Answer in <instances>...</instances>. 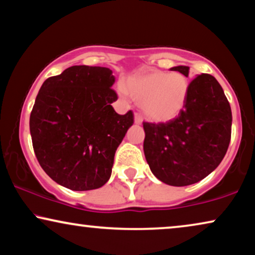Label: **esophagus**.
Wrapping results in <instances>:
<instances>
[{
	"instance_id": "1",
	"label": "esophagus",
	"mask_w": 255,
	"mask_h": 255,
	"mask_svg": "<svg viewBox=\"0 0 255 255\" xmlns=\"http://www.w3.org/2000/svg\"><path fill=\"white\" fill-rule=\"evenodd\" d=\"M134 122H135V125H141L142 124V119L140 118V115H138V114L134 115Z\"/></svg>"
}]
</instances>
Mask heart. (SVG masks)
<instances>
[{"label":"heart","instance_id":"obj_1","mask_svg":"<svg viewBox=\"0 0 255 255\" xmlns=\"http://www.w3.org/2000/svg\"><path fill=\"white\" fill-rule=\"evenodd\" d=\"M125 92L140 103L142 115L155 124L175 120L184 111L189 80L179 72L154 70L131 76L125 81Z\"/></svg>","mask_w":255,"mask_h":255}]
</instances>
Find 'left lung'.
I'll return each instance as SVG.
<instances>
[{
  "instance_id": "obj_1",
  "label": "left lung",
  "mask_w": 255,
  "mask_h": 255,
  "mask_svg": "<svg viewBox=\"0 0 255 255\" xmlns=\"http://www.w3.org/2000/svg\"><path fill=\"white\" fill-rule=\"evenodd\" d=\"M171 71L189 76V66ZM232 112L215 77L198 74L189 85L184 111L165 124L144 122L143 151L159 181L186 186L202 181L220 164L229 148Z\"/></svg>"
}]
</instances>
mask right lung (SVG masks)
Here are the masks:
<instances>
[{
    "label": "right lung",
    "mask_w": 255,
    "mask_h": 255,
    "mask_svg": "<svg viewBox=\"0 0 255 255\" xmlns=\"http://www.w3.org/2000/svg\"><path fill=\"white\" fill-rule=\"evenodd\" d=\"M115 77L76 65L44 81L30 114L33 150L43 170L73 191L99 189L111 177L115 151L134 124L131 111L112 107Z\"/></svg>",
    "instance_id": "right-lung-1"
}]
</instances>
